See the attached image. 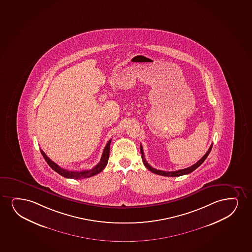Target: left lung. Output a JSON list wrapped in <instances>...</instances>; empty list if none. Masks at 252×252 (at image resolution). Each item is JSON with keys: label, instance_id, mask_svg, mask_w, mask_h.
Wrapping results in <instances>:
<instances>
[{"label": "left lung", "instance_id": "obj_1", "mask_svg": "<svg viewBox=\"0 0 252 252\" xmlns=\"http://www.w3.org/2000/svg\"><path fill=\"white\" fill-rule=\"evenodd\" d=\"M212 146L213 145H211L210 146V148H209V150L207 151V153L204 154V157L201 158L199 161L194 163L193 165H191V167H188V168H186V169H180V170H175V171H162V170H159V169H154L153 168L150 164H148V162L146 161L145 159V157H144V153H143V147L142 146L140 145V153H141V156H142V160H143L144 164L145 166L147 167V169H149L150 171L154 173V174H157V175H163V176H170V177H176V176H181V175H188L189 173L192 172L193 170L197 169L198 167L203 163L204 162V160L207 158L208 155L210 154V151H211V148H212Z\"/></svg>", "mask_w": 252, "mask_h": 252}]
</instances>
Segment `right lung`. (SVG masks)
I'll return each mask as SVG.
<instances>
[{
    "label": "right lung",
    "instance_id": "right-lung-1",
    "mask_svg": "<svg viewBox=\"0 0 252 252\" xmlns=\"http://www.w3.org/2000/svg\"><path fill=\"white\" fill-rule=\"evenodd\" d=\"M111 141H112V140H109L108 143L106 144L105 149L103 151L101 159L99 161V163L95 167H94L92 169H90V170L70 171V170H67V169H62L60 166L56 164L55 162H53L45 154L44 152L42 149H41V153H42V156L44 158V159L46 160V162H48V165L50 166L55 172H57L58 174L64 176L65 178L76 179V180H77V179L89 178V177H91V176L99 174V172H101L103 169H105V166H106L107 162H108L109 156H110V145H111Z\"/></svg>",
    "mask_w": 252,
    "mask_h": 252
}]
</instances>
